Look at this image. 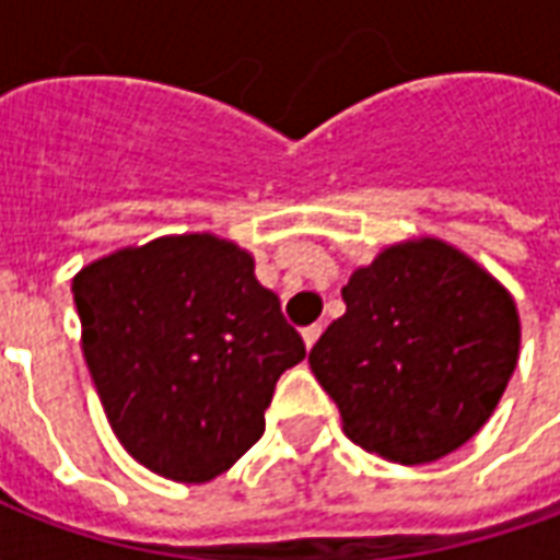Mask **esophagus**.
<instances>
[{"instance_id":"34e87169","label":"esophagus","mask_w":560,"mask_h":560,"mask_svg":"<svg viewBox=\"0 0 560 560\" xmlns=\"http://www.w3.org/2000/svg\"><path fill=\"white\" fill-rule=\"evenodd\" d=\"M317 336H320V324H312V327H305V329H303V341H305V348H315Z\"/></svg>"}]
</instances>
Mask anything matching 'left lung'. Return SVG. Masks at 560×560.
<instances>
[{
  "label": "left lung",
  "mask_w": 560,
  "mask_h": 560,
  "mask_svg": "<svg viewBox=\"0 0 560 560\" xmlns=\"http://www.w3.org/2000/svg\"><path fill=\"white\" fill-rule=\"evenodd\" d=\"M341 300L308 365L353 444L425 465L480 432L518 360L516 303L486 269L425 236L384 248Z\"/></svg>",
  "instance_id": "1"
}]
</instances>
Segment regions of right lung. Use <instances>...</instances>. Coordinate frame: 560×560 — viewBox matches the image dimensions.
Here are the masks:
<instances>
[{
    "mask_svg": "<svg viewBox=\"0 0 560 560\" xmlns=\"http://www.w3.org/2000/svg\"><path fill=\"white\" fill-rule=\"evenodd\" d=\"M110 429L140 465L207 482L264 434L281 372L305 357L255 260L212 233L161 236L71 284Z\"/></svg>",
    "mask_w": 560,
    "mask_h": 560,
    "instance_id": "right-lung-1",
    "label": "right lung"
}]
</instances>
